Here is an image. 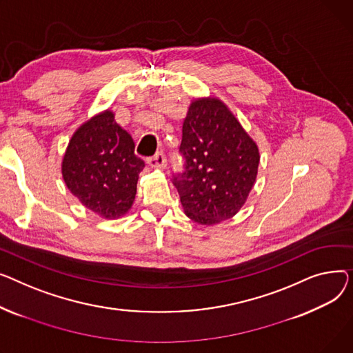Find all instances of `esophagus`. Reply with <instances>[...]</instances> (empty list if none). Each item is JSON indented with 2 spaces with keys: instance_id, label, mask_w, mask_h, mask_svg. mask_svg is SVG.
<instances>
[{
  "instance_id": "34e87169",
  "label": "esophagus",
  "mask_w": 353,
  "mask_h": 353,
  "mask_svg": "<svg viewBox=\"0 0 353 353\" xmlns=\"http://www.w3.org/2000/svg\"><path fill=\"white\" fill-rule=\"evenodd\" d=\"M147 162L154 168H165L167 167V157L163 152H157L155 155L147 158Z\"/></svg>"
}]
</instances>
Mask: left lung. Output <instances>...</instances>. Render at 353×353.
<instances>
[{"instance_id":"obj_1","label":"left lung","mask_w":353,"mask_h":353,"mask_svg":"<svg viewBox=\"0 0 353 353\" xmlns=\"http://www.w3.org/2000/svg\"><path fill=\"white\" fill-rule=\"evenodd\" d=\"M181 171H174L185 214L211 225L234 216L251 192L259 165L255 142L218 99H196L182 125Z\"/></svg>"}]
</instances>
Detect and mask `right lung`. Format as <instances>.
<instances>
[{"label":"right lung","mask_w":353,"mask_h":353,"mask_svg":"<svg viewBox=\"0 0 353 353\" xmlns=\"http://www.w3.org/2000/svg\"><path fill=\"white\" fill-rule=\"evenodd\" d=\"M143 167L131 135L105 111L72 135L62 161V176L88 210L112 219L131 208Z\"/></svg>","instance_id":"1"}]
</instances>
